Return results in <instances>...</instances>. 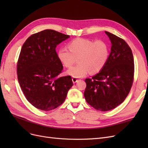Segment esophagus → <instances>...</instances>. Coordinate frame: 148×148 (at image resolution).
<instances>
[{"instance_id":"34e87169","label":"esophagus","mask_w":148,"mask_h":148,"mask_svg":"<svg viewBox=\"0 0 148 148\" xmlns=\"http://www.w3.org/2000/svg\"><path fill=\"white\" fill-rule=\"evenodd\" d=\"M78 81V79L77 78H75V77H73V78H72V82H73V83H77Z\"/></svg>"}]
</instances>
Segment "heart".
I'll use <instances>...</instances> for the list:
<instances>
[{"label": "heart", "instance_id": "obj_1", "mask_svg": "<svg viewBox=\"0 0 148 148\" xmlns=\"http://www.w3.org/2000/svg\"><path fill=\"white\" fill-rule=\"evenodd\" d=\"M68 48H60L57 55L64 66L70 68L76 62L79 64L67 71L75 78H82L89 72L96 73L104 68L108 60L109 48L103 40L77 38L68 44Z\"/></svg>", "mask_w": 148, "mask_h": 148}]
</instances>
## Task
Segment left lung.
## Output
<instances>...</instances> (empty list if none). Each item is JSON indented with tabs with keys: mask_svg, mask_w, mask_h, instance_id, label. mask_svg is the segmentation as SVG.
<instances>
[{
	"mask_svg": "<svg viewBox=\"0 0 148 148\" xmlns=\"http://www.w3.org/2000/svg\"><path fill=\"white\" fill-rule=\"evenodd\" d=\"M111 52L99 73L86 78L84 96L98 110L108 111L122 104L128 96L134 78V59L131 48L124 40L107 31Z\"/></svg>",
	"mask_w": 148,
	"mask_h": 148,
	"instance_id": "left-lung-1",
	"label": "left lung"
}]
</instances>
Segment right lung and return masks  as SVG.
I'll list each match as a JSON object with an SVG mask.
<instances>
[{"instance_id": "add662e5", "label": "right lung", "mask_w": 148, "mask_h": 148, "mask_svg": "<svg viewBox=\"0 0 148 148\" xmlns=\"http://www.w3.org/2000/svg\"><path fill=\"white\" fill-rule=\"evenodd\" d=\"M70 36L52 29L33 34L21 47L17 62L18 80L26 99L44 111L63 103L73 86L70 76L59 77L63 65L56 51Z\"/></svg>"}]
</instances>
